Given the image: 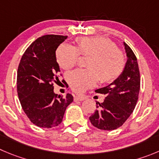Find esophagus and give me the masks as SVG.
<instances>
[{"label":"esophagus","instance_id":"1","mask_svg":"<svg viewBox=\"0 0 159 159\" xmlns=\"http://www.w3.org/2000/svg\"><path fill=\"white\" fill-rule=\"evenodd\" d=\"M84 100V97H83V96H75V98H74V100H75V102L77 101H83V100Z\"/></svg>","mask_w":159,"mask_h":159}]
</instances>
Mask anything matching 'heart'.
Wrapping results in <instances>:
<instances>
[{
	"instance_id": "obj_1",
	"label": "heart",
	"mask_w": 159,
	"mask_h": 159,
	"mask_svg": "<svg viewBox=\"0 0 159 159\" xmlns=\"http://www.w3.org/2000/svg\"><path fill=\"white\" fill-rule=\"evenodd\" d=\"M81 53L93 56L88 64L90 69H78L68 74V83L76 93L94 87L100 78L103 82L113 81L122 72V52L111 39L102 36L81 38L78 47L69 43L60 44L56 50V59L60 67L69 70L76 65Z\"/></svg>"
}]
</instances>
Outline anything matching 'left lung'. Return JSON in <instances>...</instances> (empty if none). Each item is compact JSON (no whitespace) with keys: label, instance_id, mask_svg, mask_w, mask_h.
I'll use <instances>...</instances> for the list:
<instances>
[{"label":"left lung","instance_id":"1","mask_svg":"<svg viewBox=\"0 0 159 159\" xmlns=\"http://www.w3.org/2000/svg\"><path fill=\"white\" fill-rule=\"evenodd\" d=\"M124 43L126 63L121 75L107 86L96 93L106 95L103 103L96 102L94 114L89 117L92 125L103 130H114L121 126L133 113L140 87L137 59L129 46Z\"/></svg>","mask_w":159,"mask_h":159}]
</instances>
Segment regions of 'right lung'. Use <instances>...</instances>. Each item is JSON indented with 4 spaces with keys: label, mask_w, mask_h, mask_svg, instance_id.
Wrapping results in <instances>:
<instances>
[{
    "label": "right lung",
    "mask_w": 159,
    "mask_h": 159,
    "mask_svg": "<svg viewBox=\"0 0 159 159\" xmlns=\"http://www.w3.org/2000/svg\"><path fill=\"white\" fill-rule=\"evenodd\" d=\"M66 36L44 35L26 50L17 71V92L23 110L31 122L42 128H52L63 121L65 111L74 100L55 94L53 84L59 81V66L56 51Z\"/></svg>",
    "instance_id": "obj_1"
}]
</instances>
